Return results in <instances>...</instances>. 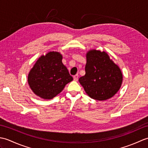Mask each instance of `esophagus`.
Listing matches in <instances>:
<instances>
[{
  "instance_id": "obj_1",
  "label": "esophagus",
  "mask_w": 148,
  "mask_h": 148,
  "mask_svg": "<svg viewBox=\"0 0 148 148\" xmlns=\"http://www.w3.org/2000/svg\"><path fill=\"white\" fill-rule=\"evenodd\" d=\"M74 80L75 81H77V80H78V75L77 74H76V75H75V76H74Z\"/></svg>"
}]
</instances>
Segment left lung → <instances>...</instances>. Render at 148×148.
<instances>
[{
	"instance_id": "8db88e82",
	"label": "left lung",
	"mask_w": 148,
	"mask_h": 148,
	"mask_svg": "<svg viewBox=\"0 0 148 148\" xmlns=\"http://www.w3.org/2000/svg\"><path fill=\"white\" fill-rule=\"evenodd\" d=\"M85 72L79 81L87 95L93 99L106 100L111 98L121 86L120 69L105 51L96 49L88 51Z\"/></svg>"
}]
</instances>
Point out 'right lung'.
Instances as JSON below:
<instances>
[{
	"label": "right lung",
	"instance_id": "right-lung-1",
	"mask_svg": "<svg viewBox=\"0 0 148 148\" xmlns=\"http://www.w3.org/2000/svg\"><path fill=\"white\" fill-rule=\"evenodd\" d=\"M62 60V55L57 51H50L37 60L28 76V83L36 95L51 99L73 80Z\"/></svg>",
	"mask_w": 148,
	"mask_h": 148
}]
</instances>
